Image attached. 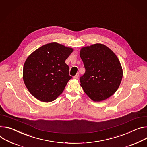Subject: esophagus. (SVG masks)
Here are the masks:
<instances>
[{"label": "esophagus", "mask_w": 147, "mask_h": 147, "mask_svg": "<svg viewBox=\"0 0 147 147\" xmlns=\"http://www.w3.org/2000/svg\"><path fill=\"white\" fill-rule=\"evenodd\" d=\"M78 76H79V74L78 73H77L74 76V78H76V79H77L78 78Z\"/></svg>", "instance_id": "34e87169"}]
</instances>
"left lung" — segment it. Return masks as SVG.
Returning a JSON list of instances; mask_svg holds the SVG:
<instances>
[{"label":"left lung","mask_w":147,"mask_h":147,"mask_svg":"<svg viewBox=\"0 0 147 147\" xmlns=\"http://www.w3.org/2000/svg\"><path fill=\"white\" fill-rule=\"evenodd\" d=\"M80 55L86 69L80 80L86 94L94 101L111 97L123 78L122 67L114 53L97 43L82 48Z\"/></svg>","instance_id":"8db88e82"}]
</instances>
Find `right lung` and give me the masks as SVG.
Listing matches in <instances>:
<instances>
[{
	"label": "right lung",
	"mask_w": 147,
	"mask_h": 147,
	"mask_svg": "<svg viewBox=\"0 0 147 147\" xmlns=\"http://www.w3.org/2000/svg\"><path fill=\"white\" fill-rule=\"evenodd\" d=\"M73 51L57 43L39 47L26 59L23 70L24 83L36 98L43 102L56 100L69 80V67L65 63Z\"/></svg>",
	"instance_id": "obj_1"
}]
</instances>
